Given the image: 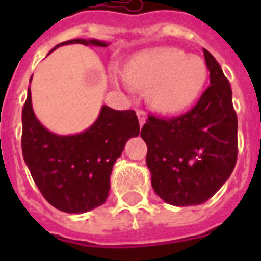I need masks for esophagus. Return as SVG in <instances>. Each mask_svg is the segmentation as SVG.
<instances>
[{
    "instance_id": "esophagus-1",
    "label": "esophagus",
    "mask_w": 261,
    "mask_h": 261,
    "mask_svg": "<svg viewBox=\"0 0 261 261\" xmlns=\"http://www.w3.org/2000/svg\"><path fill=\"white\" fill-rule=\"evenodd\" d=\"M137 116H138V120H139V126L142 127L145 123H146V115L143 111H137Z\"/></svg>"
}]
</instances>
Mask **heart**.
Listing matches in <instances>:
<instances>
[{"label":"heart","mask_w":261,"mask_h":261,"mask_svg":"<svg viewBox=\"0 0 261 261\" xmlns=\"http://www.w3.org/2000/svg\"><path fill=\"white\" fill-rule=\"evenodd\" d=\"M126 83L147 90V100L155 111L174 114L198 98L207 80V66L198 55H188L172 47L143 51L123 71Z\"/></svg>","instance_id":"b5f03b06"}]
</instances>
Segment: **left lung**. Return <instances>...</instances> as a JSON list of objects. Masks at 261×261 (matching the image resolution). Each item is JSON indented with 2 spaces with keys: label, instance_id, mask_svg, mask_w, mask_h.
<instances>
[{
  "label": "left lung",
  "instance_id": "8db88e82",
  "mask_svg": "<svg viewBox=\"0 0 261 261\" xmlns=\"http://www.w3.org/2000/svg\"><path fill=\"white\" fill-rule=\"evenodd\" d=\"M210 87L187 114L149 116L141 137L147 145L151 186L172 206L207 202L230 177L237 161V115L231 88L215 58L203 48Z\"/></svg>",
  "mask_w": 261,
  "mask_h": 261
}]
</instances>
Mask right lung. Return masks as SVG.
I'll return each mask as SVG.
<instances>
[{
  "mask_svg": "<svg viewBox=\"0 0 261 261\" xmlns=\"http://www.w3.org/2000/svg\"><path fill=\"white\" fill-rule=\"evenodd\" d=\"M66 44L108 47L111 43L73 39L59 43L53 51ZM138 134L134 111H116L108 106L101 107L97 119L83 133H51L36 118L28 88L22 108V157L39 191L58 210L81 214L101 206L108 198L114 164L127 141Z\"/></svg>",
  "mask_w": 261,
  "mask_h": 261,
  "instance_id": "1",
  "label": "right lung"
}]
</instances>
